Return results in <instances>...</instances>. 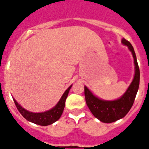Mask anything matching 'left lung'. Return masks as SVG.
I'll list each match as a JSON object with an SVG mask.
<instances>
[{
    "instance_id": "left-lung-1",
    "label": "left lung",
    "mask_w": 149,
    "mask_h": 149,
    "mask_svg": "<svg viewBox=\"0 0 149 149\" xmlns=\"http://www.w3.org/2000/svg\"><path fill=\"white\" fill-rule=\"evenodd\" d=\"M121 42L124 45H126L129 50L132 52L135 65L134 77L126 92L118 99L114 100H105L97 97L84 86V97L89 110L97 119L105 123H113L126 116L133 105L139 87V68L133 47L126 39H123Z\"/></svg>"
}]
</instances>
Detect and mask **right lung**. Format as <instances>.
Here are the masks:
<instances>
[{
  "instance_id": "add662e5",
  "label": "right lung",
  "mask_w": 149,
  "mask_h": 149,
  "mask_svg": "<svg viewBox=\"0 0 149 149\" xmlns=\"http://www.w3.org/2000/svg\"><path fill=\"white\" fill-rule=\"evenodd\" d=\"M72 87V85H71L66 90L65 93L61 96V97L60 98L59 101L58 102L57 104L54 107L50 109L49 110L42 112V113H33V112H30L29 110H26V109L22 107L14 98H13V99L14 103H15L17 110H19V113H21L22 116L25 118L26 120L31 122V123H33L39 125V126H49V125L54 123L58 120H59V118L61 117V114L63 113L65 106L66 98L68 95L69 91Z\"/></svg>"
}]
</instances>
